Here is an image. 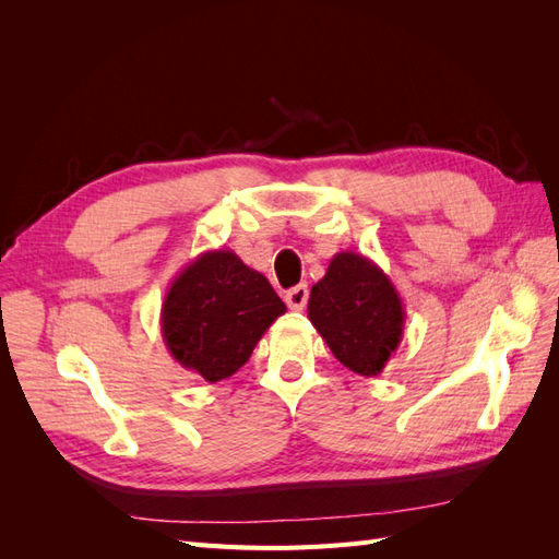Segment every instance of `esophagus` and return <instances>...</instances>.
<instances>
[{
	"label": "esophagus",
	"mask_w": 559,
	"mask_h": 559,
	"mask_svg": "<svg viewBox=\"0 0 559 559\" xmlns=\"http://www.w3.org/2000/svg\"><path fill=\"white\" fill-rule=\"evenodd\" d=\"M308 298H310L308 284H298V286H294V289L286 292V296H284L286 306H289L292 310H302V308H306L308 306Z\"/></svg>",
	"instance_id": "obj_1"
}]
</instances>
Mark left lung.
I'll list each match as a JSON object with an SVG mask.
<instances>
[{
    "instance_id": "obj_1",
    "label": "left lung",
    "mask_w": 559,
    "mask_h": 559,
    "mask_svg": "<svg viewBox=\"0 0 559 559\" xmlns=\"http://www.w3.org/2000/svg\"><path fill=\"white\" fill-rule=\"evenodd\" d=\"M308 317L333 357L364 378L382 373L401 345L405 310L396 286L364 253L341 251L310 292Z\"/></svg>"
}]
</instances>
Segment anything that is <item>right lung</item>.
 <instances>
[{
  "instance_id": "1",
  "label": "right lung",
  "mask_w": 559,
  "mask_h": 559,
  "mask_svg": "<svg viewBox=\"0 0 559 559\" xmlns=\"http://www.w3.org/2000/svg\"><path fill=\"white\" fill-rule=\"evenodd\" d=\"M284 312L261 273L235 251L214 249L202 251L167 286L160 331L173 359L214 384L238 373Z\"/></svg>"
}]
</instances>
